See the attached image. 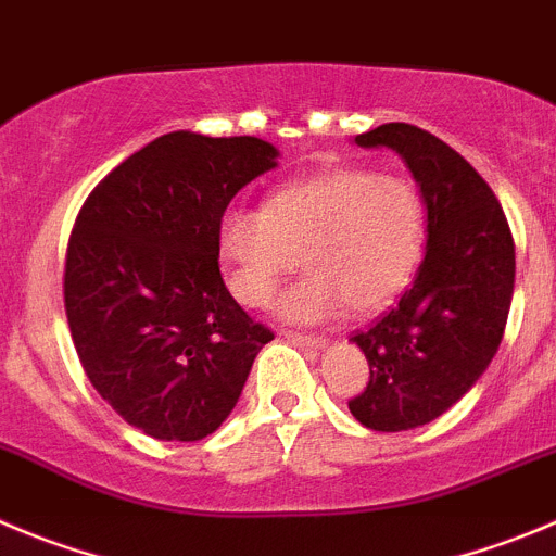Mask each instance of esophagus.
Returning <instances> with one entry per match:
<instances>
[{
  "instance_id": "34e87169",
  "label": "esophagus",
  "mask_w": 556,
  "mask_h": 556,
  "mask_svg": "<svg viewBox=\"0 0 556 556\" xmlns=\"http://www.w3.org/2000/svg\"><path fill=\"white\" fill-rule=\"evenodd\" d=\"M285 340H290L293 345H302V349H326L329 340L318 334H299V331H282Z\"/></svg>"
}]
</instances>
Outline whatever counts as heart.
<instances>
[{
    "label": "heart",
    "instance_id": "obj_1",
    "mask_svg": "<svg viewBox=\"0 0 556 556\" xmlns=\"http://www.w3.org/2000/svg\"><path fill=\"white\" fill-rule=\"evenodd\" d=\"M425 238L417 186L365 167L293 180L274 189L261 211L227 207L219 222V252L249 307H268L302 254L307 274L279 304L293 324H320L345 304L359 315L392 304L422 263Z\"/></svg>",
    "mask_w": 556,
    "mask_h": 556
}]
</instances>
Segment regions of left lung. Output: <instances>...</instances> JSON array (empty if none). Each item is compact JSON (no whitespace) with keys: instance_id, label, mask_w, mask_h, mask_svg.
Segmentation results:
<instances>
[{"instance_id":"8db88e82","label":"left lung","mask_w":556,"mask_h":556,"mask_svg":"<svg viewBox=\"0 0 556 556\" xmlns=\"http://www.w3.org/2000/svg\"><path fill=\"white\" fill-rule=\"evenodd\" d=\"M354 142L395 150L428 211L414 285L351 337L370 365L351 414L365 428L397 433L442 417L491 365L510 313L516 247L491 186L447 142L408 123H387Z\"/></svg>"}]
</instances>
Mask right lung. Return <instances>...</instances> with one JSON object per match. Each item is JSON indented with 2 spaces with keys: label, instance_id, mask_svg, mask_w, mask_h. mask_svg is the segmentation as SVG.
Instances as JSON below:
<instances>
[{
  "label": "right lung",
  "instance_id": "obj_1",
  "mask_svg": "<svg viewBox=\"0 0 556 556\" xmlns=\"http://www.w3.org/2000/svg\"><path fill=\"white\" fill-rule=\"evenodd\" d=\"M277 155L257 137L164 134L114 167L76 216L65 254L76 354L98 395L161 442L214 433L274 340L222 279L219 222Z\"/></svg>",
  "mask_w": 556,
  "mask_h": 556
}]
</instances>
